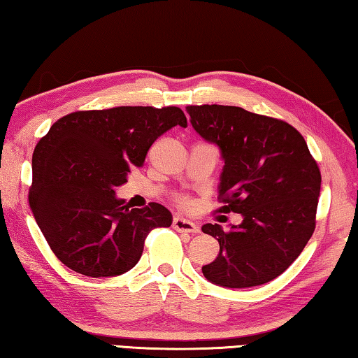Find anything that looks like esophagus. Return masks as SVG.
Masks as SVG:
<instances>
[{
	"label": "esophagus",
	"instance_id": "obj_1",
	"mask_svg": "<svg viewBox=\"0 0 358 358\" xmlns=\"http://www.w3.org/2000/svg\"><path fill=\"white\" fill-rule=\"evenodd\" d=\"M173 227H174V229L180 231V233H198V231H199V228L196 227L195 223L187 220V218H184V217H179V215L174 217Z\"/></svg>",
	"mask_w": 358,
	"mask_h": 358
}]
</instances>
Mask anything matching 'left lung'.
Masks as SVG:
<instances>
[{"label":"left lung","mask_w":358,"mask_h":358,"mask_svg":"<svg viewBox=\"0 0 358 358\" xmlns=\"http://www.w3.org/2000/svg\"><path fill=\"white\" fill-rule=\"evenodd\" d=\"M187 111L196 134L220 149V212L242 215L229 229L203 224V233L220 243L203 275L233 289L268 283L297 259L315 231L317 163L303 136L285 121L241 106L193 105Z\"/></svg>","instance_id":"obj_1"}]
</instances>
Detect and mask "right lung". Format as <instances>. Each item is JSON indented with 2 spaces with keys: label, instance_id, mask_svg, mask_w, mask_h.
Wrapping results in <instances>:
<instances>
[{
  "label": "right lung",
  "instance_id": "obj_1",
  "mask_svg": "<svg viewBox=\"0 0 358 358\" xmlns=\"http://www.w3.org/2000/svg\"><path fill=\"white\" fill-rule=\"evenodd\" d=\"M176 125L187 127L178 106L75 111L37 143L29 206L62 264L92 278L122 275L140 261L150 229L171 227L165 206L129 209L116 187Z\"/></svg>",
  "mask_w": 358,
  "mask_h": 358
}]
</instances>
